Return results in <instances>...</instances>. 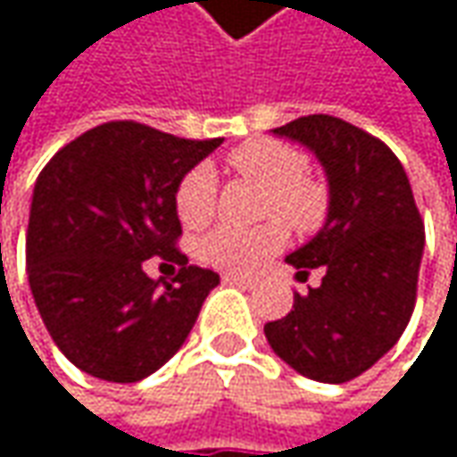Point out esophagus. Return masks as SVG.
<instances>
[{
    "mask_svg": "<svg viewBox=\"0 0 457 457\" xmlns=\"http://www.w3.org/2000/svg\"><path fill=\"white\" fill-rule=\"evenodd\" d=\"M222 280L228 286H240V288H251L253 286V280L251 278H243V275H222Z\"/></svg>",
    "mask_w": 457,
    "mask_h": 457,
    "instance_id": "esophagus-1",
    "label": "esophagus"
}]
</instances>
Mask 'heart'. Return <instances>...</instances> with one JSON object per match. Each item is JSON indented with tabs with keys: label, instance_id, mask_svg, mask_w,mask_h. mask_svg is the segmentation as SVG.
I'll return each instance as SVG.
<instances>
[{
	"label": "heart",
	"instance_id": "obj_1",
	"mask_svg": "<svg viewBox=\"0 0 457 457\" xmlns=\"http://www.w3.org/2000/svg\"><path fill=\"white\" fill-rule=\"evenodd\" d=\"M228 166L237 177L264 185L262 214L278 220L248 229L220 228L209 232L198 245L206 264L229 275H251L286 245V228L280 219L302 235L322 228L330 206L328 187L307 174V155L299 147L270 137L248 139L229 150ZM174 206L185 228H206L217 206L214 171L209 166L190 169L177 185Z\"/></svg>",
	"mask_w": 457,
	"mask_h": 457
}]
</instances>
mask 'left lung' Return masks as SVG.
I'll return each instance as SVG.
<instances>
[{"label":"left lung","mask_w":457,"mask_h":457,"mask_svg":"<svg viewBox=\"0 0 457 457\" xmlns=\"http://www.w3.org/2000/svg\"><path fill=\"white\" fill-rule=\"evenodd\" d=\"M310 147L328 177V217L286 256L296 278L322 283L264 325L275 354L296 373L344 384L376 365L403 336L415 307L423 220L400 158L378 137L336 116H302L272 129Z\"/></svg>","instance_id":"left-lung-1"}]
</instances>
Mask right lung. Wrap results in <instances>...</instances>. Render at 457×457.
<instances>
[{
  "instance_id": "1",
  "label": "right lung",
  "mask_w": 457,
  "mask_h": 457,
  "mask_svg": "<svg viewBox=\"0 0 457 457\" xmlns=\"http://www.w3.org/2000/svg\"><path fill=\"white\" fill-rule=\"evenodd\" d=\"M217 139L108 121L60 147L37 179L26 235L29 286L57 349L84 373L135 384L185 344L220 275L179 253V179ZM177 261L160 288L141 262Z\"/></svg>"
}]
</instances>
